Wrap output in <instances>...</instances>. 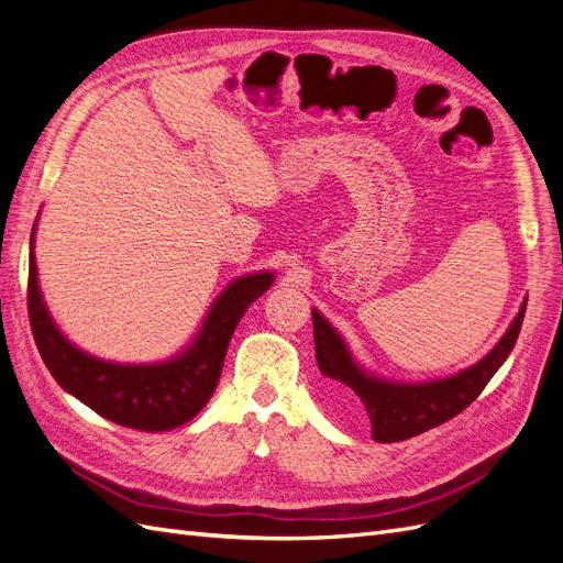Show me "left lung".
<instances>
[{"instance_id": "1", "label": "left lung", "mask_w": 563, "mask_h": 563, "mask_svg": "<svg viewBox=\"0 0 563 563\" xmlns=\"http://www.w3.org/2000/svg\"><path fill=\"white\" fill-rule=\"evenodd\" d=\"M526 300L496 347L479 362L453 376L420 383L385 378L376 371H368L352 354L333 323L312 308L317 364L329 378V397L343 408L362 406L371 420V434L380 444H395V441L428 432L467 408L496 376L519 338Z\"/></svg>"}]
</instances>
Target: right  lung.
<instances>
[{
    "label": "right lung",
    "mask_w": 563,
    "mask_h": 563,
    "mask_svg": "<svg viewBox=\"0 0 563 563\" xmlns=\"http://www.w3.org/2000/svg\"><path fill=\"white\" fill-rule=\"evenodd\" d=\"M37 223L30 234L27 312L37 350L56 383L91 411L124 428L166 432L190 422L211 399L223 371L236 323L275 284V272L258 269L234 277L180 352L162 362L122 364L77 347L51 317L35 258Z\"/></svg>",
    "instance_id": "right-lung-1"
}]
</instances>
